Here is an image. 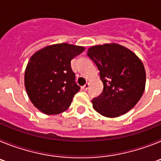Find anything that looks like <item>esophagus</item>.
I'll use <instances>...</instances> for the list:
<instances>
[{
	"label": "esophagus",
	"mask_w": 161,
	"mask_h": 161,
	"mask_svg": "<svg viewBox=\"0 0 161 161\" xmlns=\"http://www.w3.org/2000/svg\"><path fill=\"white\" fill-rule=\"evenodd\" d=\"M89 84L86 83L85 85H84V86H82V89H83V90H85V91H86L88 89H89Z\"/></svg>",
	"instance_id": "1"
}]
</instances>
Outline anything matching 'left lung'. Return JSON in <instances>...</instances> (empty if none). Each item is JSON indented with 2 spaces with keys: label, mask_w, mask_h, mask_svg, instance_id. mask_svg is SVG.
I'll return each instance as SVG.
<instances>
[{
  "label": "left lung",
  "mask_w": 161,
  "mask_h": 161,
  "mask_svg": "<svg viewBox=\"0 0 161 161\" xmlns=\"http://www.w3.org/2000/svg\"><path fill=\"white\" fill-rule=\"evenodd\" d=\"M87 55L100 71L103 91L92 100L93 109L107 118L124 114L136 106L145 89L142 61L130 50L117 43L88 49Z\"/></svg>",
  "instance_id": "8db88e82"
}]
</instances>
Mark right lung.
<instances>
[{"mask_svg":"<svg viewBox=\"0 0 161 161\" xmlns=\"http://www.w3.org/2000/svg\"><path fill=\"white\" fill-rule=\"evenodd\" d=\"M84 51V47L64 42L45 47L31 56L25 71V87L41 112L58 114L70 106L80 90L71 60Z\"/></svg>","mask_w":161,"mask_h":161,"instance_id":"obj_1","label":"right lung"}]
</instances>
